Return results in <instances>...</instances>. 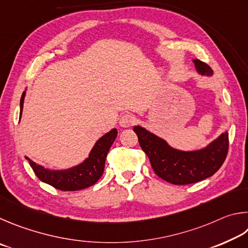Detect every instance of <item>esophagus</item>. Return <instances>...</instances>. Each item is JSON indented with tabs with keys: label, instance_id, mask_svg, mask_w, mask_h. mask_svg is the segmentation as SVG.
Returning <instances> with one entry per match:
<instances>
[{
	"label": "esophagus",
	"instance_id": "obj_1",
	"mask_svg": "<svg viewBox=\"0 0 248 248\" xmlns=\"http://www.w3.org/2000/svg\"><path fill=\"white\" fill-rule=\"evenodd\" d=\"M135 121L136 120H135V117H134V115L128 114L127 113V114H124L120 119V126L124 127V128L131 127L134 124H135Z\"/></svg>",
	"mask_w": 248,
	"mask_h": 248
}]
</instances>
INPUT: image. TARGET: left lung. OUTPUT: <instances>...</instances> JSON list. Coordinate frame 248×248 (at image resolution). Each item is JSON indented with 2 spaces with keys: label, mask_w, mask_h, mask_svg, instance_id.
Masks as SVG:
<instances>
[{
  "label": "left lung",
  "mask_w": 248,
  "mask_h": 248,
  "mask_svg": "<svg viewBox=\"0 0 248 248\" xmlns=\"http://www.w3.org/2000/svg\"><path fill=\"white\" fill-rule=\"evenodd\" d=\"M196 71L211 76L214 71L206 63L193 60ZM141 149L148 155L155 174L175 185L196 183L214 175L228 155L229 134L222 133L203 149L182 151L141 126H134Z\"/></svg>",
  "instance_id": "left-lung-1"
}]
</instances>
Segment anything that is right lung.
<instances>
[{
  "mask_svg": "<svg viewBox=\"0 0 248 248\" xmlns=\"http://www.w3.org/2000/svg\"><path fill=\"white\" fill-rule=\"evenodd\" d=\"M25 94L26 91H24L20 98V116L21 112H23ZM116 136V128L111 129L106 135L99 138L93 148L91 149L89 157L84 162L76 167L67 169V170H49V169L39 166L27 157L26 159L29 161L30 167L32 168L38 179L53 186L56 189L64 190V192L65 190L74 192V190L84 189L97 183L98 180L102 176L107 155L112 144L114 142Z\"/></svg>",
  "mask_w": 248,
  "mask_h": 248,
  "instance_id": "right-lung-1",
  "label": "right lung"
}]
</instances>
